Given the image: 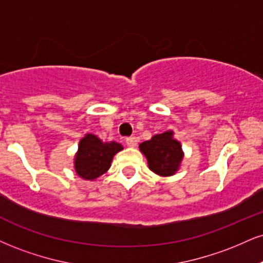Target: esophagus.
Listing matches in <instances>:
<instances>
[{
    "label": "esophagus",
    "mask_w": 263,
    "mask_h": 263,
    "mask_svg": "<svg viewBox=\"0 0 263 263\" xmlns=\"http://www.w3.org/2000/svg\"><path fill=\"white\" fill-rule=\"evenodd\" d=\"M126 144L128 145V147H136L137 145V138L136 137H128L127 140H126Z\"/></svg>",
    "instance_id": "obj_1"
}]
</instances>
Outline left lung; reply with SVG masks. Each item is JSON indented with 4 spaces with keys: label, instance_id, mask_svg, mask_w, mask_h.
Returning <instances> with one entry per match:
<instances>
[{
    "label": "left lung",
    "instance_id": "8db88e82",
    "mask_svg": "<svg viewBox=\"0 0 263 263\" xmlns=\"http://www.w3.org/2000/svg\"><path fill=\"white\" fill-rule=\"evenodd\" d=\"M140 151L147 158L148 166L159 176H172L179 170L183 158L181 143L174 138L173 131L154 135L140 144Z\"/></svg>",
    "mask_w": 263,
    "mask_h": 263
}]
</instances>
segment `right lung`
Masks as SVG:
<instances>
[{
	"label": "right lung",
	"mask_w": 263,
	"mask_h": 263,
	"mask_svg": "<svg viewBox=\"0 0 263 263\" xmlns=\"http://www.w3.org/2000/svg\"><path fill=\"white\" fill-rule=\"evenodd\" d=\"M123 147L116 142H103L97 136L87 134L80 141L74 157V169L84 180H94L109 170L112 158Z\"/></svg>",
	"instance_id": "1"
}]
</instances>
